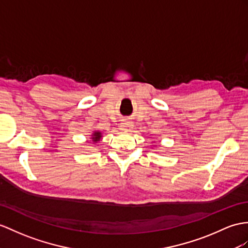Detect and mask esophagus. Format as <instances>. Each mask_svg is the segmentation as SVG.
Returning <instances> with one entry per match:
<instances>
[{
  "instance_id": "34e87169",
  "label": "esophagus",
  "mask_w": 248,
  "mask_h": 248,
  "mask_svg": "<svg viewBox=\"0 0 248 248\" xmlns=\"http://www.w3.org/2000/svg\"><path fill=\"white\" fill-rule=\"evenodd\" d=\"M132 122L131 121H129V120H124L122 123H121V129L122 130H124V131H128L130 128H132Z\"/></svg>"
}]
</instances>
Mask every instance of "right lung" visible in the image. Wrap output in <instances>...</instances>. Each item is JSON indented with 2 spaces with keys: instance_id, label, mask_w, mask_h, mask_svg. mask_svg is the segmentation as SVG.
I'll return each mask as SVG.
<instances>
[{
  "instance_id": "1",
  "label": "right lung",
  "mask_w": 248,
  "mask_h": 248,
  "mask_svg": "<svg viewBox=\"0 0 248 248\" xmlns=\"http://www.w3.org/2000/svg\"><path fill=\"white\" fill-rule=\"evenodd\" d=\"M101 138H102V134H101L100 131H93V134L92 136V139H93V143L99 142L101 140Z\"/></svg>"
}]
</instances>
